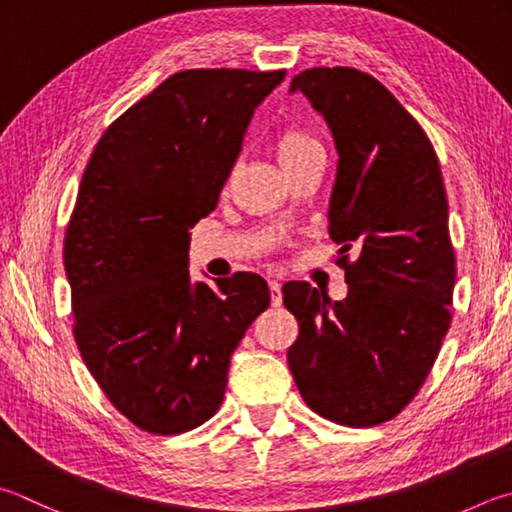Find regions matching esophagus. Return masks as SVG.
I'll return each mask as SVG.
<instances>
[{"instance_id":"1","label":"esophagus","mask_w":512,"mask_h":512,"mask_svg":"<svg viewBox=\"0 0 512 512\" xmlns=\"http://www.w3.org/2000/svg\"><path fill=\"white\" fill-rule=\"evenodd\" d=\"M269 294H272V305H274V307H281V305H283L281 283H278V281H269Z\"/></svg>"}]
</instances>
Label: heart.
<instances>
[{
    "label": "heart",
    "instance_id": "1",
    "mask_svg": "<svg viewBox=\"0 0 512 512\" xmlns=\"http://www.w3.org/2000/svg\"><path fill=\"white\" fill-rule=\"evenodd\" d=\"M274 151L285 171L303 165V162L316 156H323L321 142L316 140L314 133L303 127H287L278 133L274 140Z\"/></svg>",
    "mask_w": 512,
    "mask_h": 512
}]
</instances>
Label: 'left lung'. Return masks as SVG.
I'll return each instance as SVG.
<instances>
[{
  "instance_id": "obj_1",
  "label": "left lung",
  "mask_w": 512,
  "mask_h": 512,
  "mask_svg": "<svg viewBox=\"0 0 512 512\" xmlns=\"http://www.w3.org/2000/svg\"><path fill=\"white\" fill-rule=\"evenodd\" d=\"M289 91L323 115L339 151L327 218L347 296L283 285L298 321L287 363L316 414L370 428L414 399L450 327L446 189L426 131L372 75L321 66L294 75Z\"/></svg>"
}]
</instances>
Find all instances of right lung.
<instances>
[{"mask_svg": "<svg viewBox=\"0 0 512 512\" xmlns=\"http://www.w3.org/2000/svg\"><path fill=\"white\" fill-rule=\"evenodd\" d=\"M285 71L167 77L95 144L64 236L73 336L118 412L151 435L216 414L229 359L269 287L256 274L191 283L189 229L216 209L256 106Z\"/></svg>", "mask_w": 512, "mask_h": 512, "instance_id": "obj_1", "label": "right lung"}]
</instances>
